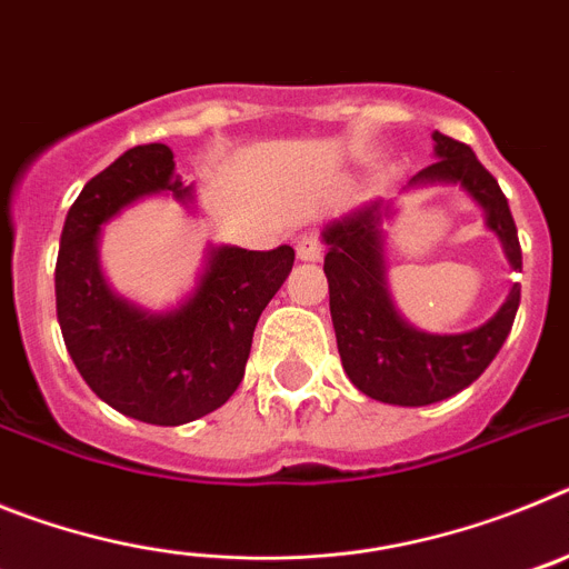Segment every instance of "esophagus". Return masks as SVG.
Segmentation results:
<instances>
[{"label":"esophagus","mask_w":569,"mask_h":569,"mask_svg":"<svg viewBox=\"0 0 569 569\" xmlns=\"http://www.w3.org/2000/svg\"><path fill=\"white\" fill-rule=\"evenodd\" d=\"M296 256H299V261H319L321 241L313 233H301L299 241H296Z\"/></svg>","instance_id":"34e87169"}]
</instances>
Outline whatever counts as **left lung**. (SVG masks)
Returning a JSON list of instances; mask_svg holds the SVG:
<instances>
[{
  "mask_svg": "<svg viewBox=\"0 0 569 569\" xmlns=\"http://www.w3.org/2000/svg\"><path fill=\"white\" fill-rule=\"evenodd\" d=\"M436 162L410 179L416 184H459L485 210L487 228L501 239L512 270H521L519 230L507 196L490 170L465 142L433 133ZM390 208L370 202L330 222L321 233L328 244L325 276L330 284V316L341 367L361 393L385 405L425 407L461 393L479 379L505 339L519 310L521 288L512 284L496 316L467 333L439 336L416 330L393 308L385 281L381 219Z\"/></svg>",
  "mask_w": 569,
  "mask_h": 569,
  "instance_id": "1",
  "label": "left lung"
}]
</instances>
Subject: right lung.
Here are the masks:
<instances>
[{
    "label": "right lung",
    "instance_id": "add662e5",
    "mask_svg": "<svg viewBox=\"0 0 569 569\" xmlns=\"http://www.w3.org/2000/svg\"><path fill=\"white\" fill-rule=\"evenodd\" d=\"M193 199L168 144H136L93 176L68 210L57 259V316L70 359L113 410L159 427L188 425L236 393L261 310L293 270V248H210L193 293L150 313L116 296L99 268L102 224L142 196Z\"/></svg>",
    "mask_w": 569,
    "mask_h": 569
}]
</instances>
